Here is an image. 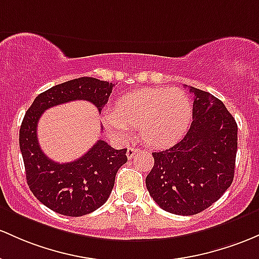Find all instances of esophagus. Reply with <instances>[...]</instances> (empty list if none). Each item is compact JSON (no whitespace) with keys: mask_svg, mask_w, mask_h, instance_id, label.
I'll return each instance as SVG.
<instances>
[{"mask_svg":"<svg viewBox=\"0 0 259 259\" xmlns=\"http://www.w3.org/2000/svg\"><path fill=\"white\" fill-rule=\"evenodd\" d=\"M139 152H140V149H136V147H129L126 151L127 158H133L136 153H139Z\"/></svg>","mask_w":259,"mask_h":259,"instance_id":"1","label":"esophagus"}]
</instances>
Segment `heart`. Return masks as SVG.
I'll return each instance as SVG.
<instances>
[{
    "label": "heart",
    "mask_w": 259,
    "mask_h": 259,
    "mask_svg": "<svg viewBox=\"0 0 259 259\" xmlns=\"http://www.w3.org/2000/svg\"><path fill=\"white\" fill-rule=\"evenodd\" d=\"M193 115V104L178 88L155 87L134 91L106 108L103 120L115 135L125 138L138 126L141 140L149 146L175 144L186 134Z\"/></svg>",
    "instance_id": "1"
}]
</instances>
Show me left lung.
Listing matches in <instances>:
<instances>
[{"instance_id":"1","label":"left lung","mask_w":259,"mask_h":259,"mask_svg":"<svg viewBox=\"0 0 259 259\" xmlns=\"http://www.w3.org/2000/svg\"><path fill=\"white\" fill-rule=\"evenodd\" d=\"M189 92V130L172 147L152 152L155 163L146 177L153 200L176 215H195L221 198L234 181L237 152V124L223 102L199 88Z\"/></svg>"}]
</instances>
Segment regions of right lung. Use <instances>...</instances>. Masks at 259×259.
<instances>
[{"mask_svg": "<svg viewBox=\"0 0 259 259\" xmlns=\"http://www.w3.org/2000/svg\"><path fill=\"white\" fill-rule=\"evenodd\" d=\"M114 83L79 77L40 93L25 113L19 129L27 183L45 206L66 217H82L101 208L114 187L118 169L127 161L126 149L115 150L98 140L78 160L59 163L41 151L36 126L42 113L67 102L88 101L101 113Z\"/></svg>", "mask_w": 259, "mask_h": 259, "instance_id": "1", "label": "right lung"}]
</instances>
